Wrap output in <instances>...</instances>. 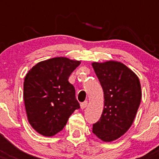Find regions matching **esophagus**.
Listing matches in <instances>:
<instances>
[{
	"mask_svg": "<svg viewBox=\"0 0 159 159\" xmlns=\"http://www.w3.org/2000/svg\"><path fill=\"white\" fill-rule=\"evenodd\" d=\"M88 105V102L87 101H85V102H82V103L81 104V109H84V108H85L86 107H87Z\"/></svg>",
	"mask_w": 159,
	"mask_h": 159,
	"instance_id": "1",
	"label": "esophagus"
}]
</instances>
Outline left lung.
Wrapping results in <instances>:
<instances>
[{"label": "left lung", "instance_id": "left-lung-1", "mask_svg": "<svg viewBox=\"0 0 159 159\" xmlns=\"http://www.w3.org/2000/svg\"><path fill=\"white\" fill-rule=\"evenodd\" d=\"M104 92L102 117L93 125L92 132L105 142L122 136L134 121L142 99L139 77L121 62H92Z\"/></svg>", "mask_w": 159, "mask_h": 159}]
</instances>
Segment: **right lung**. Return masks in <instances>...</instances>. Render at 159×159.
I'll use <instances>...</instances> for the list:
<instances>
[{
  "label": "right lung",
  "mask_w": 159,
  "mask_h": 159,
  "mask_svg": "<svg viewBox=\"0 0 159 159\" xmlns=\"http://www.w3.org/2000/svg\"><path fill=\"white\" fill-rule=\"evenodd\" d=\"M80 61L57 57L38 62L24 81L28 122L38 133L51 137L60 132L70 115L80 108L75 87L68 81Z\"/></svg>",
  "instance_id": "obj_1"
}]
</instances>
